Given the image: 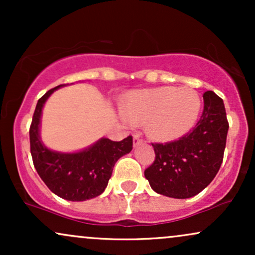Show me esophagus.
<instances>
[{
  "label": "esophagus",
  "instance_id": "34e87169",
  "mask_svg": "<svg viewBox=\"0 0 255 255\" xmlns=\"http://www.w3.org/2000/svg\"><path fill=\"white\" fill-rule=\"evenodd\" d=\"M141 144H142V139H140L139 135H134V137H133L134 147H136V146H139V145H141Z\"/></svg>",
  "mask_w": 255,
  "mask_h": 255
}]
</instances>
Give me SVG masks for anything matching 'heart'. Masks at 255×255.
Here are the masks:
<instances>
[{
    "label": "heart",
    "mask_w": 255,
    "mask_h": 255,
    "mask_svg": "<svg viewBox=\"0 0 255 255\" xmlns=\"http://www.w3.org/2000/svg\"><path fill=\"white\" fill-rule=\"evenodd\" d=\"M122 110L126 122H147V133L152 139L170 142L186 135L197 124L201 99L191 87L142 89L128 96Z\"/></svg>",
    "instance_id": "1"
}]
</instances>
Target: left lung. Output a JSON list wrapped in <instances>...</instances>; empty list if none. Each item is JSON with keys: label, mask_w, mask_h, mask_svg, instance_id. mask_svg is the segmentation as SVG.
I'll list each match as a JSON object with an SVG mask.
<instances>
[{"label": "left lung", "mask_w": 255, "mask_h": 255, "mask_svg": "<svg viewBox=\"0 0 255 255\" xmlns=\"http://www.w3.org/2000/svg\"><path fill=\"white\" fill-rule=\"evenodd\" d=\"M203 97V115L193 131L177 141L152 144L156 159L145 170V177L158 194L194 197L212 182L221 168L229 129L223 99L212 91Z\"/></svg>", "instance_id": "1"}]
</instances>
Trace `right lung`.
<instances>
[{"instance_id":"right-lung-1","label":"right lung","mask_w":255,"mask_h":255,"mask_svg":"<svg viewBox=\"0 0 255 255\" xmlns=\"http://www.w3.org/2000/svg\"><path fill=\"white\" fill-rule=\"evenodd\" d=\"M62 86L49 90L38 101L30 128L31 154L38 175L54 194L69 201H85L104 192L115 163L133 148V139L129 135L121 141H113L101 137L86 148L74 152L49 148L40 136L43 108L52 93Z\"/></svg>"}]
</instances>
